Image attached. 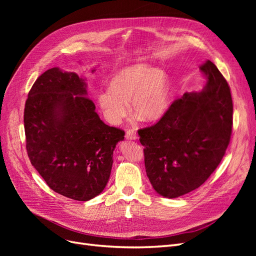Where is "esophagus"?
<instances>
[{
    "label": "esophagus",
    "instance_id": "34e87169",
    "mask_svg": "<svg viewBox=\"0 0 256 256\" xmlns=\"http://www.w3.org/2000/svg\"><path fill=\"white\" fill-rule=\"evenodd\" d=\"M125 136H126V138H128V140H136L138 138L134 130H127Z\"/></svg>",
    "mask_w": 256,
    "mask_h": 256
}]
</instances>
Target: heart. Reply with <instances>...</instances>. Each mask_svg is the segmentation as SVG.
<instances>
[{"label": "heart", "mask_w": 256, "mask_h": 256, "mask_svg": "<svg viewBox=\"0 0 256 256\" xmlns=\"http://www.w3.org/2000/svg\"><path fill=\"white\" fill-rule=\"evenodd\" d=\"M97 104L104 118L118 125L130 110L138 120L152 122L161 118L168 106V83L159 69L134 64L120 69L109 83V90L98 92Z\"/></svg>", "instance_id": "heart-1"}]
</instances>
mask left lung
Here are the masks:
<instances>
[{"instance_id":"8db88e82","label":"left lung","mask_w":256,"mask_h":256,"mask_svg":"<svg viewBox=\"0 0 256 256\" xmlns=\"http://www.w3.org/2000/svg\"><path fill=\"white\" fill-rule=\"evenodd\" d=\"M202 90L184 92L158 122L138 131L147 177L160 196L175 198L203 184L219 166L233 126L226 80L210 60L200 67Z\"/></svg>"}]
</instances>
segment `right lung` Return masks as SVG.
Masks as SVG:
<instances>
[{"instance_id":"1","label":"right lung","mask_w":256,"mask_h":256,"mask_svg":"<svg viewBox=\"0 0 256 256\" xmlns=\"http://www.w3.org/2000/svg\"><path fill=\"white\" fill-rule=\"evenodd\" d=\"M95 109L84 79L58 67L38 76L26 102L30 164L53 191L76 200H88L104 191L113 152L125 136L124 130L106 125Z\"/></svg>"}]
</instances>
